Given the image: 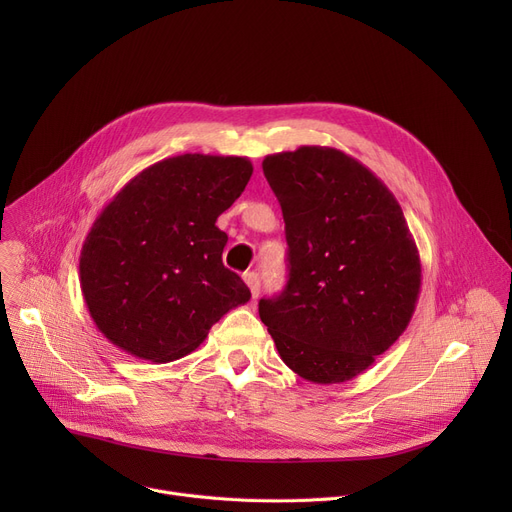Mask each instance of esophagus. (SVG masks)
Masks as SVG:
<instances>
[{
  "instance_id": "esophagus-1",
  "label": "esophagus",
  "mask_w": 512,
  "mask_h": 512,
  "mask_svg": "<svg viewBox=\"0 0 512 512\" xmlns=\"http://www.w3.org/2000/svg\"><path fill=\"white\" fill-rule=\"evenodd\" d=\"M242 278H245V284L249 286V290H251V294H253V299H257L259 297V276L255 274V272H247L245 276H242Z\"/></svg>"
}]
</instances>
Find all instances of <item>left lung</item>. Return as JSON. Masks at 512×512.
Wrapping results in <instances>:
<instances>
[{
	"label": "left lung",
	"mask_w": 512,
	"mask_h": 512,
	"mask_svg": "<svg viewBox=\"0 0 512 512\" xmlns=\"http://www.w3.org/2000/svg\"><path fill=\"white\" fill-rule=\"evenodd\" d=\"M280 201L288 282L259 301L280 359L303 380L357 378L407 330L421 261L396 197L361 161L303 145L263 159Z\"/></svg>",
	"instance_id": "1"
}]
</instances>
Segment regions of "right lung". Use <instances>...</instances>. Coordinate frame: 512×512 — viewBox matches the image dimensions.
I'll return each instance as SVG.
<instances>
[{
  "instance_id": "obj_1",
  "label": "right lung",
  "mask_w": 512,
  "mask_h": 512,
  "mask_svg": "<svg viewBox=\"0 0 512 512\" xmlns=\"http://www.w3.org/2000/svg\"><path fill=\"white\" fill-rule=\"evenodd\" d=\"M253 174L247 157L184 153L126 182L80 251V288L97 330L124 353L170 363L251 299L222 263L215 222Z\"/></svg>"
}]
</instances>
